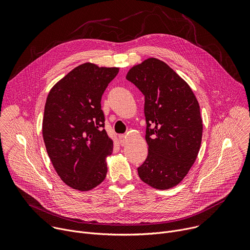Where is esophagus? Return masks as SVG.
<instances>
[{
    "mask_svg": "<svg viewBox=\"0 0 250 250\" xmlns=\"http://www.w3.org/2000/svg\"><path fill=\"white\" fill-rule=\"evenodd\" d=\"M120 138H121V145H122L123 146H126V144H127V138H126V135L122 134V135H120Z\"/></svg>",
    "mask_w": 250,
    "mask_h": 250,
    "instance_id": "obj_1",
    "label": "esophagus"
}]
</instances>
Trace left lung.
<instances>
[{
  "label": "left lung",
  "instance_id": "obj_1",
  "mask_svg": "<svg viewBox=\"0 0 250 250\" xmlns=\"http://www.w3.org/2000/svg\"><path fill=\"white\" fill-rule=\"evenodd\" d=\"M126 80L145 95L148 154L137 168L139 178L155 189H170L184 179L199 153V103L190 86L156 58L133 66Z\"/></svg>",
  "mask_w": 250,
  "mask_h": 250
}]
</instances>
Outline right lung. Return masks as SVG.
<instances>
[{"instance_id":"1","label":"right lung","mask_w":250,"mask_h":250,"mask_svg":"<svg viewBox=\"0 0 250 250\" xmlns=\"http://www.w3.org/2000/svg\"><path fill=\"white\" fill-rule=\"evenodd\" d=\"M117 67L84 63L50 90L42 122L44 145L60 179L69 187L89 191L105 178V158L113 140L104 130L102 96L118 75Z\"/></svg>"}]
</instances>
